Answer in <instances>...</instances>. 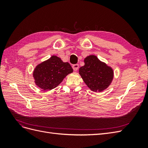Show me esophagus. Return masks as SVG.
I'll return each instance as SVG.
<instances>
[{
    "instance_id": "obj_1",
    "label": "esophagus",
    "mask_w": 148,
    "mask_h": 148,
    "mask_svg": "<svg viewBox=\"0 0 148 148\" xmlns=\"http://www.w3.org/2000/svg\"><path fill=\"white\" fill-rule=\"evenodd\" d=\"M72 68L75 71H77L79 68V65L78 64H74L72 65Z\"/></svg>"
}]
</instances>
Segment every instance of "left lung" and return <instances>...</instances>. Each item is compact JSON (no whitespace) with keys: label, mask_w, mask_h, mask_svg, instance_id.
<instances>
[{"label":"left lung","mask_w":148,"mask_h":148,"mask_svg":"<svg viewBox=\"0 0 148 148\" xmlns=\"http://www.w3.org/2000/svg\"><path fill=\"white\" fill-rule=\"evenodd\" d=\"M84 64L79 68V73L92 91H102L109 86L114 75L111 68L100 62L95 56L86 57Z\"/></svg>","instance_id":"8db88e82"}]
</instances>
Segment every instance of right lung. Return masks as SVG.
I'll return each mask as SVG.
<instances>
[{"instance_id": "obj_1", "label": "right lung", "mask_w": 148, "mask_h": 148, "mask_svg": "<svg viewBox=\"0 0 148 148\" xmlns=\"http://www.w3.org/2000/svg\"><path fill=\"white\" fill-rule=\"evenodd\" d=\"M73 72V69L68 62H63L57 56L38 65L33 72L36 85L44 90L55 88L66 76Z\"/></svg>"}]
</instances>
